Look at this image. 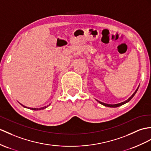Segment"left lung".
Segmentation results:
<instances>
[{"instance_id":"1","label":"left lung","mask_w":151,"mask_h":151,"mask_svg":"<svg viewBox=\"0 0 151 151\" xmlns=\"http://www.w3.org/2000/svg\"><path fill=\"white\" fill-rule=\"evenodd\" d=\"M138 89V87L137 89L136 90V91H134V93H133V95H132L131 96L127 99V100H126V101H124V102H121V103L116 104H106V103H104V102H100V101H98L100 104H102V105H104V106H107V107H110V108H116V107H119V106H122V105H123V104H126V103H127V102H128L129 101L131 100V99L134 97V95H135V93H137V91Z\"/></svg>"}]
</instances>
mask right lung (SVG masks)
Masks as SVG:
<instances>
[{"label":"right lung","mask_w":151,"mask_h":151,"mask_svg":"<svg viewBox=\"0 0 151 151\" xmlns=\"http://www.w3.org/2000/svg\"><path fill=\"white\" fill-rule=\"evenodd\" d=\"M22 106H23L24 108H27V107H26V106H24V105H22V104H20ZM50 104H49V105H47V106H43V107H42V108H29V109H32V110H41V109H45V108H47L48 106H49Z\"/></svg>","instance_id":"right-lung-1"}]
</instances>
